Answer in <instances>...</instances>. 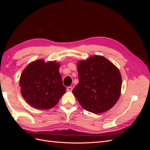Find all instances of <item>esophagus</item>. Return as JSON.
Segmentation results:
<instances>
[{"mask_svg": "<svg viewBox=\"0 0 150 150\" xmlns=\"http://www.w3.org/2000/svg\"><path fill=\"white\" fill-rule=\"evenodd\" d=\"M72 89H73V88H72V86H69V87L67 88V91H69V92L72 91Z\"/></svg>", "mask_w": 150, "mask_h": 150, "instance_id": "esophagus-1", "label": "esophagus"}]
</instances>
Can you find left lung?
Masks as SVG:
<instances>
[{"mask_svg":"<svg viewBox=\"0 0 150 150\" xmlns=\"http://www.w3.org/2000/svg\"><path fill=\"white\" fill-rule=\"evenodd\" d=\"M79 83L72 93L84 110L95 114L105 112L120 96L121 76L118 69L101 56L78 62Z\"/></svg>","mask_w":150,"mask_h":150,"instance_id":"8db88e82","label":"left lung"}]
</instances>
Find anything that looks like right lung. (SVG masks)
<instances>
[{"label": "right lung", "instance_id": "add662e5", "mask_svg": "<svg viewBox=\"0 0 150 150\" xmlns=\"http://www.w3.org/2000/svg\"><path fill=\"white\" fill-rule=\"evenodd\" d=\"M56 61L42 59L30 63L22 72L20 86L22 96L30 106L40 110L54 107L66 93Z\"/></svg>", "mask_w": 150, "mask_h": 150}]
</instances>
